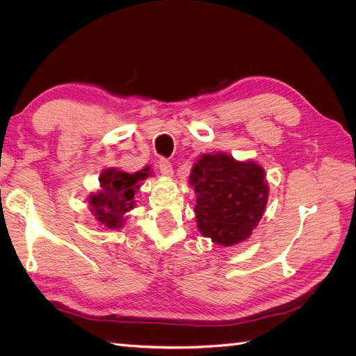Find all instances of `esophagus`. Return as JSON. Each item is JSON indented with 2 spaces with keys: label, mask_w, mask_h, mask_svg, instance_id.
I'll use <instances>...</instances> for the list:
<instances>
[{
  "label": "esophagus",
  "mask_w": 356,
  "mask_h": 356,
  "mask_svg": "<svg viewBox=\"0 0 356 356\" xmlns=\"http://www.w3.org/2000/svg\"><path fill=\"white\" fill-rule=\"evenodd\" d=\"M159 169H160V174L166 178H170L172 175H174V169H172L170 161H168V160H160Z\"/></svg>",
  "instance_id": "esophagus-1"
}]
</instances>
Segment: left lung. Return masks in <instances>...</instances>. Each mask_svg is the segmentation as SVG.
<instances>
[{
    "label": "left lung",
    "instance_id": "1",
    "mask_svg": "<svg viewBox=\"0 0 356 356\" xmlns=\"http://www.w3.org/2000/svg\"><path fill=\"white\" fill-rule=\"evenodd\" d=\"M196 193V224L204 238L220 246L245 242L260 222L268 200L264 168L215 152L197 157L190 172Z\"/></svg>",
    "mask_w": 356,
    "mask_h": 356
}]
</instances>
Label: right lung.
I'll return each instance as SVG.
<instances>
[{
    "instance_id": "right-lung-1",
    "label": "right lung",
    "mask_w": 356,
    "mask_h": 356,
    "mask_svg": "<svg viewBox=\"0 0 356 356\" xmlns=\"http://www.w3.org/2000/svg\"><path fill=\"white\" fill-rule=\"evenodd\" d=\"M149 175L152 168L148 165L132 174L120 168L104 169L99 175V188L88 197L95 221L104 230L122 229L127 213L135 208V195Z\"/></svg>"
}]
</instances>
